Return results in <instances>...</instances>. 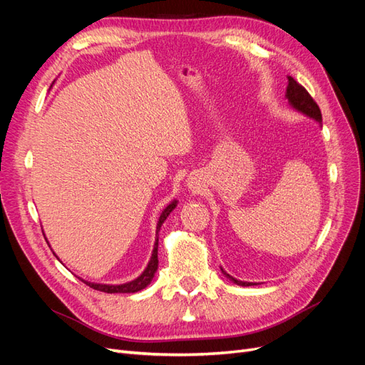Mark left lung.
<instances>
[{"instance_id": "8db88e82", "label": "left lung", "mask_w": 365, "mask_h": 365, "mask_svg": "<svg viewBox=\"0 0 365 365\" xmlns=\"http://www.w3.org/2000/svg\"><path fill=\"white\" fill-rule=\"evenodd\" d=\"M286 98H288V102L291 103V106L294 109H297V111H300L304 115L311 117L315 121H318V123H322V120H323L322 118V111H319L317 102L311 97V94L306 91V88L298 83L294 79V77H291V76H288V88H286ZM220 269H222V268H220ZM222 272H224V275H225L227 279H230L231 282H235L239 286H251V284H254V283H250V282L236 280V279L231 277V275H228L224 269H222Z\"/></svg>"}]
</instances>
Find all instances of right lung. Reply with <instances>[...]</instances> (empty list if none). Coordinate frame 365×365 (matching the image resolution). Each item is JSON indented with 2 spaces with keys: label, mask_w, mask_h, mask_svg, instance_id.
<instances>
[{
  "label": "right lung",
  "mask_w": 365,
  "mask_h": 365,
  "mask_svg": "<svg viewBox=\"0 0 365 365\" xmlns=\"http://www.w3.org/2000/svg\"><path fill=\"white\" fill-rule=\"evenodd\" d=\"M175 207H176V201H172L168 207L163 210V213H161V216L158 219V224H157V235H158V231H160L163 222L165 219H168V216L170 215V212ZM157 268H158V236L155 239V245H153L152 257L148 263L146 269L143 271L140 277H137L135 280L123 283V284H101V283H91V282H85V280H82V282L86 283L88 286H90V288H93L96 291H102V292H108V294H117V292L130 294V292H138L141 289H145L146 286L152 282L153 275H155V272H157Z\"/></svg>",
  "instance_id": "1"
}]
</instances>
